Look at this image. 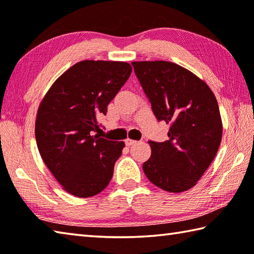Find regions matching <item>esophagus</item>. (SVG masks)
Masks as SVG:
<instances>
[{
  "mask_svg": "<svg viewBox=\"0 0 254 254\" xmlns=\"http://www.w3.org/2000/svg\"><path fill=\"white\" fill-rule=\"evenodd\" d=\"M136 143H137L136 140L130 139V138H127L126 140H125V144H126L127 146H131V145H134V144H136Z\"/></svg>",
  "mask_w": 254,
  "mask_h": 254,
  "instance_id": "1",
  "label": "esophagus"
}]
</instances>
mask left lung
I'll use <instances>...</instances> for the list:
<instances>
[{
  "label": "left lung",
  "mask_w": 254,
  "mask_h": 254,
  "mask_svg": "<svg viewBox=\"0 0 254 254\" xmlns=\"http://www.w3.org/2000/svg\"><path fill=\"white\" fill-rule=\"evenodd\" d=\"M158 122L170 125V138L149 140L143 164L147 179L171 193L185 192L211 165L219 150L222 120L210 87L190 70L168 61L131 62Z\"/></svg>",
  "instance_id": "obj_1"
}]
</instances>
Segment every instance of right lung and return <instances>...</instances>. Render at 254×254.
<instances>
[{
	"label": "right lung",
	"instance_id": "obj_1",
	"mask_svg": "<svg viewBox=\"0 0 254 254\" xmlns=\"http://www.w3.org/2000/svg\"><path fill=\"white\" fill-rule=\"evenodd\" d=\"M131 73L122 61L84 60L62 73L39 106L35 139L39 153L62 189L77 197L104 190L122 155L124 141L96 134L98 118L107 114Z\"/></svg>",
	"mask_w": 254,
	"mask_h": 254
}]
</instances>
